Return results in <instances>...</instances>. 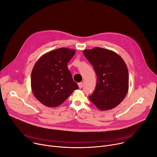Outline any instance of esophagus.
Segmentation results:
<instances>
[{
    "instance_id": "34e87169",
    "label": "esophagus",
    "mask_w": 157,
    "mask_h": 157,
    "mask_svg": "<svg viewBox=\"0 0 157 157\" xmlns=\"http://www.w3.org/2000/svg\"><path fill=\"white\" fill-rule=\"evenodd\" d=\"M78 87H79L80 89H82V86H83V83H82V82H80V83H78Z\"/></svg>"
}]
</instances>
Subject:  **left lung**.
Listing matches in <instances>:
<instances>
[{
	"mask_svg": "<svg viewBox=\"0 0 157 157\" xmlns=\"http://www.w3.org/2000/svg\"><path fill=\"white\" fill-rule=\"evenodd\" d=\"M83 53L93 66L97 75V83L90 101L99 110L112 109L125 98L129 88L127 66L116 53L95 47L84 50Z\"/></svg>",
	"mask_w": 157,
	"mask_h": 157,
	"instance_id": "left-lung-1",
	"label": "left lung"
}]
</instances>
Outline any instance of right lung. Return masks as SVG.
Wrapping results in <instances>:
<instances>
[{"label": "right lung", "instance_id": "1", "mask_svg": "<svg viewBox=\"0 0 157 157\" xmlns=\"http://www.w3.org/2000/svg\"><path fill=\"white\" fill-rule=\"evenodd\" d=\"M75 53L74 50L58 48L41 56L35 63L31 72V89L43 105L58 107L78 89L67 67Z\"/></svg>", "mask_w": 157, "mask_h": 157}]
</instances>
